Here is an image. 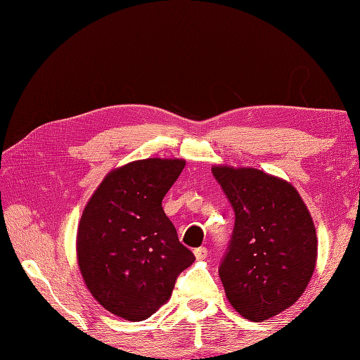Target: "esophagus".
<instances>
[{
  "label": "esophagus",
  "instance_id": "1",
  "mask_svg": "<svg viewBox=\"0 0 360 360\" xmlns=\"http://www.w3.org/2000/svg\"><path fill=\"white\" fill-rule=\"evenodd\" d=\"M195 257H196V259H204L205 257H207V254H209V250L205 249V248H198V249H195Z\"/></svg>",
  "mask_w": 360,
  "mask_h": 360
}]
</instances>
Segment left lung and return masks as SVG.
I'll return each mask as SVG.
<instances>
[{"instance_id":"left-lung-1","label":"left lung","mask_w":360,"mask_h":360,"mask_svg":"<svg viewBox=\"0 0 360 360\" xmlns=\"http://www.w3.org/2000/svg\"><path fill=\"white\" fill-rule=\"evenodd\" d=\"M212 173L235 212L219 278L235 311L262 322L292 307L307 289L317 262L314 221L285 179L227 165Z\"/></svg>"}]
</instances>
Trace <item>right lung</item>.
I'll return each instance as SVG.
<instances>
[{
	"label": "right lung",
	"mask_w": 360,
	"mask_h": 360,
	"mask_svg": "<svg viewBox=\"0 0 360 360\" xmlns=\"http://www.w3.org/2000/svg\"><path fill=\"white\" fill-rule=\"evenodd\" d=\"M184 167V159L160 158L119 167L105 176L82 213V277L114 316L141 322L155 314L170 298L178 275L195 262L162 209Z\"/></svg>",
	"instance_id": "1"
}]
</instances>
